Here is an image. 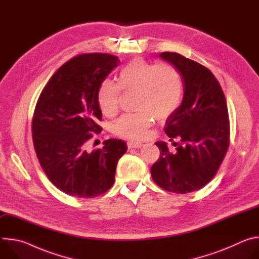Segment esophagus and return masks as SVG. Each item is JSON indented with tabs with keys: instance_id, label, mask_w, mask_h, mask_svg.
Masks as SVG:
<instances>
[{
	"instance_id": "esophagus-1",
	"label": "esophagus",
	"mask_w": 259,
	"mask_h": 259,
	"mask_svg": "<svg viewBox=\"0 0 259 259\" xmlns=\"http://www.w3.org/2000/svg\"><path fill=\"white\" fill-rule=\"evenodd\" d=\"M129 149H139V147H141L143 144L141 142H138V141H129L127 143Z\"/></svg>"
}]
</instances>
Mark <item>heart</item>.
<instances>
[{
    "mask_svg": "<svg viewBox=\"0 0 259 259\" xmlns=\"http://www.w3.org/2000/svg\"><path fill=\"white\" fill-rule=\"evenodd\" d=\"M121 89L136 91L139 112L122 116L115 124V133L121 137L138 140L146 136L155 118L168 119L175 113L182 98V80L179 71L168 63L154 65L141 57L128 62L119 72L118 85L104 81L97 92V103L106 117L119 110Z\"/></svg>",
    "mask_w": 259,
    "mask_h": 259,
    "instance_id": "heart-1",
    "label": "heart"
}]
</instances>
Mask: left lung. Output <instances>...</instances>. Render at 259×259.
<instances>
[{"label": "left lung", "instance_id": "1", "mask_svg": "<svg viewBox=\"0 0 259 259\" xmlns=\"http://www.w3.org/2000/svg\"><path fill=\"white\" fill-rule=\"evenodd\" d=\"M160 57L179 71L183 97L165 125L166 134L171 140L178 138L179 145L172 153L166 142L157 141L161 154L151 173L165 191L188 194L206 186L228 152L227 101L218 81L204 65L175 52H162Z\"/></svg>", "mask_w": 259, "mask_h": 259}]
</instances>
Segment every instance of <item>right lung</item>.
Returning <instances> with one entry per match:
<instances>
[{
    "instance_id": "1",
    "label": "right lung",
    "mask_w": 259,
    "mask_h": 259,
    "mask_svg": "<svg viewBox=\"0 0 259 259\" xmlns=\"http://www.w3.org/2000/svg\"><path fill=\"white\" fill-rule=\"evenodd\" d=\"M117 56L82 54L60 66L43 89L32 118V140L48 179L61 192L94 198L113 187L119 159L127 144L107 139L102 149L87 152L86 142L100 133L97 92L115 67Z\"/></svg>"
}]
</instances>
